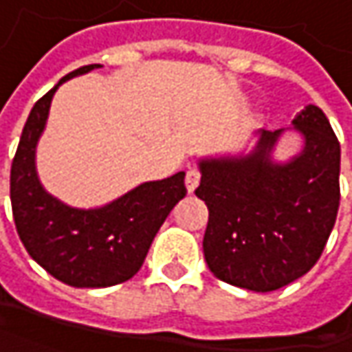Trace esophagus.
Segmentation results:
<instances>
[{
  "instance_id": "obj_1",
  "label": "esophagus",
  "mask_w": 352,
  "mask_h": 352,
  "mask_svg": "<svg viewBox=\"0 0 352 352\" xmlns=\"http://www.w3.org/2000/svg\"><path fill=\"white\" fill-rule=\"evenodd\" d=\"M199 178H201V172L197 168H190L186 172V188H188V192H194L197 186H199Z\"/></svg>"
}]
</instances>
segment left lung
I'll return each mask as SVG.
<instances>
[{
    "instance_id": "8db88e82",
    "label": "left lung",
    "mask_w": 352,
    "mask_h": 352,
    "mask_svg": "<svg viewBox=\"0 0 352 352\" xmlns=\"http://www.w3.org/2000/svg\"><path fill=\"white\" fill-rule=\"evenodd\" d=\"M304 148L288 162L272 151L284 129L258 131L252 153L201 158L196 196L210 210L204 256L227 284L272 292L318 263L339 211L341 144L318 105L292 121Z\"/></svg>"
}]
</instances>
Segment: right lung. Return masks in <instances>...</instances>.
I'll return each instance as SVG.
<instances>
[{"mask_svg":"<svg viewBox=\"0 0 352 352\" xmlns=\"http://www.w3.org/2000/svg\"><path fill=\"white\" fill-rule=\"evenodd\" d=\"M102 68L66 74L34 103L11 164L13 219L27 252L48 274L74 288H105L133 278L172 208L186 196L184 172L144 182L96 210H78L50 196L36 176L34 153L62 82Z\"/></svg>","mask_w":352,"mask_h":352,"instance_id":"add662e5","label":"right lung"}]
</instances>
